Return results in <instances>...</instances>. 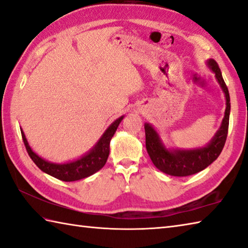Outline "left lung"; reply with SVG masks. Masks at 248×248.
<instances>
[{"mask_svg": "<svg viewBox=\"0 0 248 248\" xmlns=\"http://www.w3.org/2000/svg\"><path fill=\"white\" fill-rule=\"evenodd\" d=\"M208 66L215 72L217 81L225 93L227 108L220 128L207 146L194 149V150H167L162 144L157 133L153 129L152 126L148 123L144 124L146 148L149 156H150L154 166L167 175L185 177L197 174L208 165H211L219 156V154L221 153L223 147H225L231 108L230 95H229L228 87L223 81L218 63L214 59H209Z\"/></svg>", "mask_w": 248, "mask_h": 248, "instance_id": "obj_1", "label": "left lung"}]
</instances>
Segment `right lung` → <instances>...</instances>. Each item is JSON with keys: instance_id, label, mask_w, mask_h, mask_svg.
Wrapping results in <instances>:
<instances>
[{"instance_id": "obj_1", "label": "right lung", "mask_w": 248, "mask_h": 248, "mask_svg": "<svg viewBox=\"0 0 248 248\" xmlns=\"http://www.w3.org/2000/svg\"><path fill=\"white\" fill-rule=\"evenodd\" d=\"M122 120L123 116H121L109 126V128L102 135L99 141L97 142L94 149H92L91 152H88L86 155L78 158V160L67 163V164H54V163L45 161L39 155H36L28 143L22 129L20 130L28 154L41 170L59 180L76 181L95 174L96 171L105 166L110 152V140L113 137L115 130Z\"/></svg>"}]
</instances>
